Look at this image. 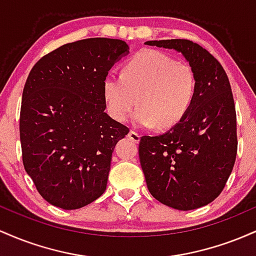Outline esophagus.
I'll use <instances>...</instances> for the list:
<instances>
[{
	"label": "esophagus",
	"mask_w": 256,
	"mask_h": 256,
	"mask_svg": "<svg viewBox=\"0 0 256 256\" xmlns=\"http://www.w3.org/2000/svg\"><path fill=\"white\" fill-rule=\"evenodd\" d=\"M128 138L134 140V142L138 143V142H140V134H138V132L131 130L130 132H128Z\"/></svg>",
	"instance_id": "34e87169"
}]
</instances>
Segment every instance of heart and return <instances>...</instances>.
I'll use <instances>...</instances> for the list:
<instances>
[{"mask_svg": "<svg viewBox=\"0 0 256 256\" xmlns=\"http://www.w3.org/2000/svg\"><path fill=\"white\" fill-rule=\"evenodd\" d=\"M196 94V76L189 64L162 52L146 49L134 55L122 76L104 80L108 114L125 122L136 104L134 122L143 128L168 130L185 118Z\"/></svg>", "mask_w": 256, "mask_h": 256, "instance_id": "b5f03b06", "label": "heart"}]
</instances>
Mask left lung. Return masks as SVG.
<instances>
[{
	"label": "left lung",
	"instance_id": "8db88e82",
	"mask_svg": "<svg viewBox=\"0 0 256 256\" xmlns=\"http://www.w3.org/2000/svg\"><path fill=\"white\" fill-rule=\"evenodd\" d=\"M183 54L196 76L192 107L179 124L140 137L138 154L152 198L179 210L214 201L237 155L236 108L228 74L210 52L188 40H148Z\"/></svg>",
	"mask_w": 256,
	"mask_h": 256
}]
</instances>
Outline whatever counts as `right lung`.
I'll list each match as a JSON object with an SVG mask.
<instances>
[{"label": "right lung", "mask_w": 256, "mask_h": 256, "mask_svg": "<svg viewBox=\"0 0 256 256\" xmlns=\"http://www.w3.org/2000/svg\"><path fill=\"white\" fill-rule=\"evenodd\" d=\"M128 52L124 40L88 38L32 67L20 110L22 164L52 206L78 210L107 188L112 152L128 128L104 112V80Z\"/></svg>", "instance_id": "add662e5"}]
</instances>
